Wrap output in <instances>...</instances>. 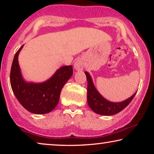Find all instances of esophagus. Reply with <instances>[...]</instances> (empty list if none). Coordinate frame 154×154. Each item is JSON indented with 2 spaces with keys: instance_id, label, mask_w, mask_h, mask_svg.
Returning <instances> with one entry per match:
<instances>
[{
  "instance_id": "esophagus-1",
  "label": "esophagus",
  "mask_w": 154,
  "mask_h": 154,
  "mask_svg": "<svg viewBox=\"0 0 154 154\" xmlns=\"http://www.w3.org/2000/svg\"><path fill=\"white\" fill-rule=\"evenodd\" d=\"M74 69L78 71H81L84 68V61L83 59H79L74 64Z\"/></svg>"
}]
</instances>
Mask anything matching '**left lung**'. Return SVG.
Returning <instances> with one entry per match:
<instances>
[{
	"label": "left lung",
	"instance_id": "left-lung-1",
	"mask_svg": "<svg viewBox=\"0 0 154 154\" xmlns=\"http://www.w3.org/2000/svg\"><path fill=\"white\" fill-rule=\"evenodd\" d=\"M88 81V104L94 113L103 116H112L119 113L125 108L135 96L137 92L128 98L120 102H113L105 99L96 89L91 75L85 72Z\"/></svg>",
	"mask_w": 154,
	"mask_h": 154
}]
</instances>
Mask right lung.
<instances>
[{"instance_id":"add662e5","label":"right lung","mask_w":154,"mask_h":154,"mask_svg":"<svg viewBox=\"0 0 154 154\" xmlns=\"http://www.w3.org/2000/svg\"><path fill=\"white\" fill-rule=\"evenodd\" d=\"M21 47L14 55L10 71V84L16 98L27 111L35 114L50 113L60 101V93L64 84L73 75V67H60L56 72L42 83L26 81L19 65L18 56Z\"/></svg>"}]
</instances>
